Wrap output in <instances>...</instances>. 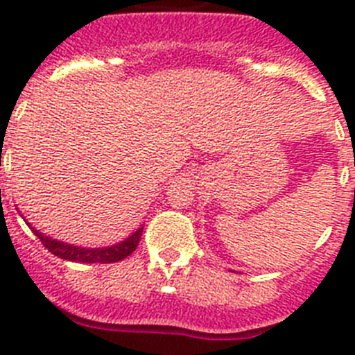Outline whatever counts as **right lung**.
Returning <instances> with one entry per match:
<instances>
[{
    "mask_svg": "<svg viewBox=\"0 0 355 355\" xmlns=\"http://www.w3.org/2000/svg\"><path fill=\"white\" fill-rule=\"evenodd\" d=\"M31 231L35 233V236L39 238L40 243H42L46 249L51 254L58 256L62 259H67V261H78V263H117L121 259L128 258L137 245H139L140 236H142L144 227L137 229L131 236H128L126 240L121 241V243H115L112 247H99V249H85V247L71 245V243H64V241L53 240V238L46 236V234L39 233L37 229L31 227Z\"/></svg>",
    "mask_w": 355,
    "mask_h": 355,
    "instance_id": "right-lung-1",
    "label": "right lung"
}]
</instances>
